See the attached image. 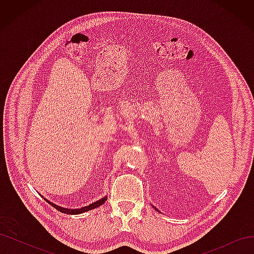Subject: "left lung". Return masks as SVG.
<instances>
[{
    "label": "left lung",
    "instance_id": "8db88e82",
    "mask_svg": "<svg viewBox=\"0 0 254 254\" xmlns=\"http://www.w3.org/2000/svg\"><path fill=\"white\" fill-rule=\"evenodd\" d=\"M152 206H153V205H152ZM153 209H155V210H157V211H158V212H159V210H158V209H157V207H156V206H153Z\"/></svg>",
    "mask_w": 254,
    "mask_h": 254
}]
</instances>
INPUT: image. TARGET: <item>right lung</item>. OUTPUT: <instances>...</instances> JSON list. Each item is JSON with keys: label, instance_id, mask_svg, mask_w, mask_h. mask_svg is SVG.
Instances as JSON below:
<instances>
[{"label": "right lung", "instance_id": "obj_1", "mask_svg": "<svg viewBox=\"0 0 254 254\" xmlns=\"http://www.w3.org/2000/svg\"><path fill=\"white\" fill-rule=\"evenodd\" d=\"M44 200L47 201L48 203H50L52 206L55 207L56 210L60 211L61 213L68 214V215H76V214H81V213H84V212H87V211L93 210V209H95V207H97V206H99V205L104 204V203L106 202V200H107V196L103 197L102 199H99V200H97V201H95V202H93V203H91V204H89V205L79 207V209H66V207L60 206V205H57V204H55V203L51 202V201L49 200V199H47V198H44Z\"/></svg>", "mask_w": 254, "mask_h": 254}]
</instances>
